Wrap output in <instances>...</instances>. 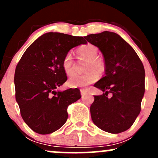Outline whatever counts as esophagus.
I'll return each mask as SVG.
<instances>
[{"instance_id": "34e87169", "label": "esophagus", "mask_w": 158, "mask_h": 158, "mask_svg": "<svg viewBox=\"0 0 158 158\" xmlns=\"http://www.w3.org/2000/svg\"><path fill=\"white\" fill-rule=\"evenodd\" d=\"M80 92H81V97H84L87 94H88V90H84V89H81V90H80Z\"/></svg>"}]
</instances>
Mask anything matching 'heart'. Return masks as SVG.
Here are the masks:
<instances>
[{"label":"heart","mask_w":158,"mask_h":158,"mask_svg":"<svg viewBox=\"0 0 158 158\" xmlns=\"http://www.w3.org/2000/svg\"><path fill=\"white\" fill-rule=\"evenodd\" d=\"M77 53L81 59L87 60L85 68L87 72L81 75L74 74L71 76L68 80V84L73 88H85L99 79L98 72L102 73L104 71L105 64L97 56L98 50L93 44H88L81 47L77 50ZM62 68L68 75H71L73 73V59L70 52L67 53L63 59Z\"/></svg>","instance_id":"heart-1"}]
</instances>
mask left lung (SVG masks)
<instances>
[{
    "mask_svg": "<svg viewBox=\"0 0 158 158\" xmlns=\"http://www.w3.org/2000/svg\"><path fill=\"white\" fill-rule=\"evenodd\" d=\"M85 39L102 52L105 77L94 85L104 92L94 96L90 106L91 119L103 131L123 132L131 127L140 112L145 93V70L133 48L121 36L105 31ZM108 93L112 97L108 98Z\"/></svg>",
    "mask_w": 158,
    "mask_h": 158,
    "instance_id": "8db88e82",
    "label": "left lung"
}]
</instances>
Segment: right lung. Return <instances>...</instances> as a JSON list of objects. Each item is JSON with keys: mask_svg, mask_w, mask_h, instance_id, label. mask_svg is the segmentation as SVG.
Returning a JSON list of instances; mask_svg holds the SVG:
<instances>
[{"mask_svg": "<svg viewBox=\"0 0 158 158\" xmlns=\"http://www.w3.org/2000/svg\"><path fill=\"white\" fill-rule=\"evenodd\" d=\"M87 44L82 36L47 32L27 49L15 68V99L21 117L36 133L57 131L68 119L67 108L81 98L78 88L60 91L67 81L62 68L72 48Z\"/></svg>", "mask_w": 158, "mask_h": 158, "instance_id": "1", "label": "right lung"}]
</instances>
